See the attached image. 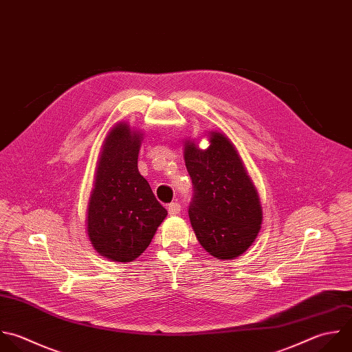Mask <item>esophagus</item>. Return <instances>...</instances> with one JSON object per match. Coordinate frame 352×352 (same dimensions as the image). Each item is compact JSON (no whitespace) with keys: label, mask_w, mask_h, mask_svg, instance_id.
Masks as SVG:
<instances>
[{"label":"esophagus","mask_w":352,"mask_h":352,"mask_svg":"<svg viewBox=\"0 0 352 352\" xmlns=\"http://www.w3.org/2000/svg\"><path fill=\"white\" fill-rule=\"evenodd\" d=\"M181 212V204L179 203H170L168 204V214L170 215H178Z\"/></svg>","instance_id":"obj_1"}]
</instances>
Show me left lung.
I'll return each mask as SVG.
<instances>
[{
	"instance_id": "obj_1",
	"label": "left lung",
	"mask_w": 352,
	"mask_h": 352,
	"mask_svg": "<svg viewBox=\"0 0 352 352\" xmlns=\"http://www.w3.org/2000/svg\"><path fill=\"white\" fill-rule=\"evenodd\" d=\"M210 142L203 151L186 141L184 157L193 185L189 218L208 254L233 259L255 241L262 207L233 144L221 133H211Z\"/></svg>"
}]
</instances>
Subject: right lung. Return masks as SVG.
Returning <instances> with one entry per match:
<instances>
[{"label": "right lung", "instance_id": "obj_1", "mask_svg": "<svg viewBox=\"0 0 352 352\" xmlns=\"http://www.w3.org/2000/svg\"><path fill=\"white\" fill-rule=\"evenodd\" d=\"M141 135L126 123L108 133L89 200L87 236L98 254L115 262L138 258L167 215L138 171Z\"/></svg>", "mask_w": 352, "mask_h": 352}]
</instances>
